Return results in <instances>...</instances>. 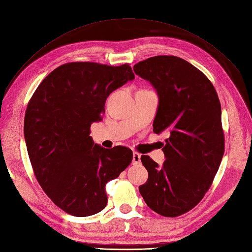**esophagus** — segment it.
<instances>
[{
	"mask_svg": "<svg viewBox=\"0 0 252 252\" xmlns=\"http://www.w3.org/2000/svg\"><path fill=\"white\" fill-rule=\"evenodd\" d=\"M140 162H141V155L139 154V153L134 152L132 154V163L133 164H140Z\"/></svg>",
	"mask_w": 252,
	"mask_h": 252,
	"instance_id": "34e87169",
	"label": "esophagus"
}]
</instances>
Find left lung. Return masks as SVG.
Returning <instances> with one entry per match:
<instances>
[{
    "mask_svg": "<svg viewBox=\"0 0 252 252\" xmlns=\"http://www.w3.org/2000/svg\"><path fill=\"white\" fill-rule=\"evenodd\" d=\"M133 71L156 90L153 131L168 136L162 165L141 156L149 177L139 191L157 214L180 216L204 197L221 162L224 136L219 98L203 72L173 55L142 61Z\"/></svg>",
    "mask_w": 252,
    "mask_h": 252,
    "instance_id": "obj_1",
    "label": "left lung"
}]
</instances>
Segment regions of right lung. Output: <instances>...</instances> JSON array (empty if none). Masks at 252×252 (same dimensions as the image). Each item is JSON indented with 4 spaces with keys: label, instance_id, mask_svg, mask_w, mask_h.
I'll use <instances>...</instances> for the list:
<instances>
[{
    "label": "right lung",
    "instance_id": "add662e5",
    "mask_svg": "<svg viewBox=\"0 0 252 252\" xmlns=\"http://www.w3.org/2000/svg\"><path fill=\"white\" fill-rule=\"evenodd\" d=\"M134 79L128 64L73 62L42 80L28 105L24 139L36 179L55 205L76 217L106 207V184L132 160L124 146L94 143L92 123L100 122L108 96Z\"/></svg>",
    "mask_w": 252,
    "mask_h": 252
}]
</instances>
